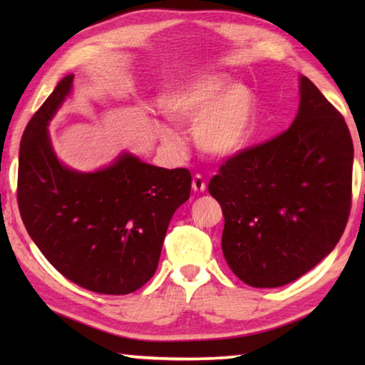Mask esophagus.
I'll use <instances>...</instances> for the list:
<instances>
[{
	"instance_id": "esophagus-1",
	"label": "esophagus",
	"mask_w": 365,
	"mask_h": 365,
	"mask_svg": "<svg viewBox=\"0 0 365 365\" xmlns=\"http://www.w3.org/2000/svg\"><path fill=\"white\" fill-rule=\"evenodd\" d=\"M191 188H193L195 193H205L206 191V182L201 175H195L193 182H191Z\"/></svg>"
}]
</instances>
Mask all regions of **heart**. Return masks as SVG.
Masks as SVG:
<instances>
[{
	"instance_id": "obj_1",
	"label": "heart",
	"mask_w": 365,
	"mask_h": 365,
	"mask_svg": "<svg viewBox=\"0 0 365 365\" xmlns=\"http://www.w3.org/2000/svg\"><path fill=\"white\" fill-rule=\"evenodd\" d=\"M160 109L178 127L195 125V143L209 158L235 156L255 130V95L220 73H202L178 85L163 98ZM159 138L170 150H182L180 138L170 128L159 127Z\"/></svg>"
}]
</instances>
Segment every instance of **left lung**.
I'll return each mask as SVG.
<instances>
[{"instance_id":"8db88e82","label":"left lung","mask_w":365,"mask_h":365,"mask_svg":"<svg viewBox=\"0 0 365 365\" xmlns=\"http://www.w3.org/2000/svg\"><path fill=\"white\" fill-rule=\"evenodd\" d=\"M353 160L343 115L301 76L292 127L230 158L209 182L233 274L250 287L277 288L329 256L349 217Z\"/></svg>"}]
</instances>
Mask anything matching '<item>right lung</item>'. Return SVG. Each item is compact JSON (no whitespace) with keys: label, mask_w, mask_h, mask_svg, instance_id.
I'll return each mask as SVG.
<instances>
[{"label":"right lung","mask_w":365,"mask_h":365,"mask_svg":"<svg viewBox=\"0 0 365 365\" xmlns=\"http://www.w3.org/2000/svg\"><path fill=\"white\" fill-rule=\"evenodd\" d=\"M66 76L22 135L17 202L30 238L49 264L101 294L137 292L158 269L172 215L190 197L188 169H164L123 151L106 168L61 163L48 125L72 91Z\"/></svg>","instance_id":"add662e5"}]
</instances>
